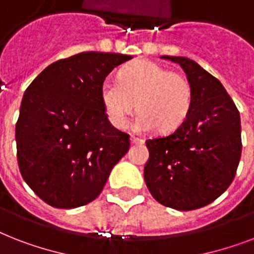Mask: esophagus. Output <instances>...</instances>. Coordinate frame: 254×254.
<instances>
[{
    "label": "esophagus",
    "mask_w": 254,
    "mask_h": 254,
    "mask_svg": "<svg viewBox=\"0 0 254 254\" xmlns=\"http://www.w3.org/2000/svg\"><path fill=\"white\" fill-rule=\"evenodd\" d=\"M130 142L133 143V145H141V143H143L145 141H143L142 138H137V137H130Z\"/></svg>",
    "instance_id": "esophagus-1"
}]
</instances>
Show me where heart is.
Returning a JSON list of instances; mask_svg holds the SVG:
<instances>
[{"mask_svg":"<svg viewBox=\"0 0 254 254\" xmlns=\"http://www.w3.org/2000/svg\"><path fill=\"white\" fill-rule=\"evenodd\" d=\"M100 100L108 121L116 129L127 127L137 103L135 130L145 133L158 127L167 133L181 127L189 115L192 87L183 73L141 59L121 69L120 81H104Z\"/></svg>","mask_w":254,"mask_h":254,"instance_id":"obj_1","label":"heart"}]
</instances>
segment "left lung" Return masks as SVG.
<instances>
[{
	"label": "left lung",
	"mask_w": 254,
	"mask_h": 254,
	"mask_svg": "<svg viewBox=\"0 0 254 254\" xmlns=\"http://www.w3.org/2000/svg\"><path fill=\"white\" fill-rule=\"evenodd\" d=\"M161 58L183 68L192 87V103L177 130L146 141L143 178L158 203L191 211L212 203L232 183L243 149L240 113L220 81L196 62Z\"/></svg>",
	"instance_id": "left-lung-1"
}]
</instances>
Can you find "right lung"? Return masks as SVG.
Returning <instances> with one entry per match:
<instances>
[{"instance_id":"right-lung-1","label":"right lung","mask_w":254,"mask_h":254,"mask_svg":"<svg viewBox=\"0 0 254 254\" xmlns=\"http://www.w3.org/2000/svg\"><path fill=\"white\" fill-rule=\"evenodd\" d=\"M130 55L80 53L45 68L27 87L15 125L18 166L29 187L55 208L95 200L130 146L108 121L100 87Z\"/></svg>"}]
</instances>
